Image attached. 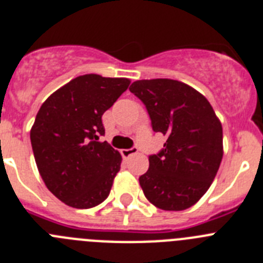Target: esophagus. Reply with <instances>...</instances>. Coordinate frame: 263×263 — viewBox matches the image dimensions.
I'll return each mask as SVG.
<instances>
[{"label":"esophagus","instance_id":"34e87169","mask_svg":"<svg viewBox=\"0 0 263 263\" xmlns=\"http://www.w3.org/2000/svg\"><path fill=\"white\" fill-rule=\"evenodd\" d=\"M136 153H138V147H136V146H133V147H130V148H124V150H121V154H122V157L124 158H129L130 155L136 154Z\"/></svg>","mask_w":263,"mask_h":263}]
</instances>
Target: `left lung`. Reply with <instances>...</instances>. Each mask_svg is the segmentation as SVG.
Here are the masks:
<instances>
[{
  "label": "left lung",
  "mask_w": 263,
  "mask_h": 263,
  "mask_svg": "<svg viewBox=\"0 0 263 263\" xmlns=\"http://www.w3.org/2000/svg\"><path fill=\"white\" fill-rule=\"evenodd\" d=\"M129 90L145 104L153 130L167 138L139 176L143 194L160 210H187L208 191L221 163V122L210 101L182 81L137 80Z\"/></svg>",
  "instance_id": "8db88e82"
}]
</instances>
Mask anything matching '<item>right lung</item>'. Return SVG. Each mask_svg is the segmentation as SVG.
<instances>
[{"mask_svg": "<svg viewBox=\"0 0 263 263\" xmlns=\"http://www.w3.org/2000/svg\"><path fill=\"white\" fill-rule=\"evenodd\" d=\"M129 84L125 78L79 76L39 109L30 132L36 166L46 187L72 208H92L109 196L122 158L99 142L105 134L101 117Z\"/></svg>", "mask_w": 263, "mask_h": 263, "instance_id": "add662e5", "label": "right lung"}]
</instances>
